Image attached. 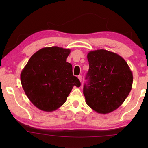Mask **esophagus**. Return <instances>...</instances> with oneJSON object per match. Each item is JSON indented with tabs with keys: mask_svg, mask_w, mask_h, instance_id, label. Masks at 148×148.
<instances>
[{
	"mask_svg": "<svg viewBox=\"0 0 148 148\" xmlns=\"http://www.w3.org/2000/svg\"><path fill=\"white\" fill-rule=\"evenodd\" d=\"M77 77H78V79H79V81L81 82V81H82V76H81V75H79V76H78Z\"/></svg>",
	"mask_w": 148,
	"mask_h": 148,
	"instance_id": "34e87169",
	"label": "esophagus"
}]
</instances>
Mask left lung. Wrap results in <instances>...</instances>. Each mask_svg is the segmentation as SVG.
Returning <instances> with one entry per match:
<instances>
[{
  "mask_svg": "<svg viewBox=\"0 0 148 148\" xmlns=\"http://www.w3.org/2000/svg\"><path fill=\"white\" fill-rule=\"evenodd\" d=\"M89 70L83 88L86 104L100 114L118 109L132 87L133 74L127 62L117 53L97 49L87 55Z\"/></svg>",
  "mask_w": 148,
  "mask_h": 148,
  "instance_id": "1",
  "label": "left lung"
}]
</instances>
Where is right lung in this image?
Here are the masks:
<instances>
[{"mask_svg":"<svg viewBox=\"0 0 148 148\" xmlns=\"http://www.w3.org/2000/svg\"><path fill=\"white\" fill-rule=\"evenodd\" d=\"M71 49L58 46L39 49L31 56L22 70L20 79L26 95L36 108L54 111L67 100L74 86L79 80L72 74L67 62Z\"/></svg>","mask_w":148,"mask_h":148,"instance_id":"right-lung-1","label":"right lung"}]
</instances>
